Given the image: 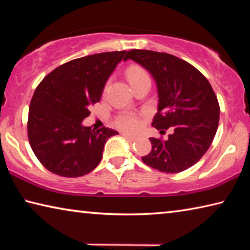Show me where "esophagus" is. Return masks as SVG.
<instances>
[{
	"mask_svg": "<svg viewBox=\"0 0 250 250\" xmlns=\"http://www.w3.org/2000/svg\"><path fill=\"white\" fill-rule=\"evenodd\" d=\"M122 135H124L125 138H126V139H129V140H131V141H133V140H135V137L134 135H130V134H128V133H122Z\"/></svg>",
	"mask_w": 250,
	"mask_h": 250,
	"instance_id": "34e87169",
	"label": "esophagus"
}]
</instances>
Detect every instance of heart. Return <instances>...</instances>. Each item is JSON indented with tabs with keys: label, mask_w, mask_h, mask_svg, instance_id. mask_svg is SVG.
I'll list each match as a JSON object with an SVG mask.
<instances>
[{
	"label": "heart",
	"mask_w": 250,
	"mask_h": 250,
	"mask_svg": "<svg viewBox=\"0 0 250 250\" xmlns=\"http://www.w3.org/2000/svg\"><path fill=\"white\" fill-rule=\"evenodd\" d=\"M126 78H128L131 86H134V84L145 82V80H150L146 70L143 67L138 65H131L128 67V69H126ZM115 124L118 128L132 132V131L140 128L141 121L140 118L133 115V113H122V115L116 118Z\"/></svg>",
	"instance_id": "1"
}]
</instances>
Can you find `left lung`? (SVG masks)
<instances>
[{"label":"left lung","instance_id":"obj_1","mask_svg":"<svg viewBox=\"0 0 250 250\" xmlns=\"http://www.w3.org/2000/svg\"><path fill=\"white\" fill-rule=\"evenodd\" d=\"M132 59L149 71L158 87V112L152 125L167 140L151 138L152 150L142 156L146 166L160 172L179 173L193 167L210 146L219 121L217 97L200 70L171 54L131 49Z\"/></svg>","mask_w":250,"mask_h":250}]
</instances>
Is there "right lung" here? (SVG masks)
<instances>
[{"instance_id": "right-lung-1", "label": "right lung", "mask_w": 250, "mask_h": 250, "mask_svg": "<svg viewBox=\"0 0 250 250\" xmlns=\"http://www.w3.org/2000/svg\"><path fill=\"white\" fill-rule=\"evenodd\" d=\"M125 50L89 55L55 68L37 86L28 109L27 134L40 162L54 174L78 177L91 172L116 130L83 126L99 103L105 82Z\"/></svg>"}]
</instances>
